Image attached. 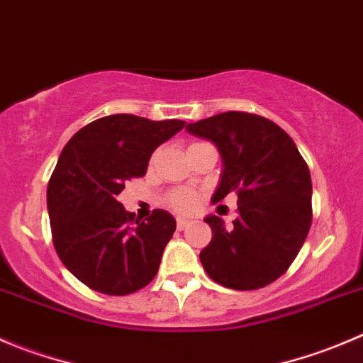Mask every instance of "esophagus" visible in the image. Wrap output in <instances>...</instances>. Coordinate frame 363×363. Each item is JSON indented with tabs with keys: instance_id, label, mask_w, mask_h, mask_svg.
Masks as SVG:
<instances>
[{
	"instance_id": "34e87169",
	"label": "esophagus",
	"mask_w": 363,
	"mask_h": 363,
	"mask_svg": "<svg viewBox=\"0 0 363 363\" xmlns=\"http://www.w3.org/2000/svg\"><path fill=\"white\" fill-rule=\"evenodd\" d=\"M188 225H189V220H186V218H177V228H179V230H184Z\"/></svg>"
}]
</instances>
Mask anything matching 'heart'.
Listing matches in <instances>:
<instances>
[{
	"label": "heart",
	"mask_w": 363,
	"mask_h": 363,
	"mask_svg": "<svg viewBox=\"0 0 363 363\" xmlns=\"http://www.w3.org/2000/svg\"><path fill=\"white\" fill-rule=\"evenodd\" d=\"M168 206L177 213H193L199 207V195L191 189H174L168 195Z\"/></svg>",
	"instance_id": "1"
}]
</instances>
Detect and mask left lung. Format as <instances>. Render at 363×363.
Listing matches in <instances>:
<instances>
[{"mask_svg": "<svg viewBox=\"0 0 363 363\" xmlns=\"http://www.w3.org/2000/svg\"><path fill=\"white\" fill-rule=\"evenodd\" d=\"M218 147L223 175L213 196L238 195L234 228L206 218L213 239L200 252L207 275L220 286L253 291L289 269L312 225V181L296 143L275 122L245 111H225L186 125Z\"/></svg>", "mask_w": 363, "mask_h": 363, "instance_id": "left-lung-1", "label": "left lung"}]
</instances>
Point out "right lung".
<instances>
[{"instance_id":"add662e5","label":"right lung","mask_w":363,"mask_h":363,"mask_svg":"<svg viewBox=\"0 0 363 363\" xmlns=\"http://www.w3.org/2000/svg\"><path fill=\"white\" fill-rule=\"evenodd\" d=\"M186 122L118 113L81 128L63 147L48 184L52 245L63 266L97 293L125 296L152 282L175 220L154 209L136 220L121 202L125 181Z\"/></svg>"}]
</instances>
